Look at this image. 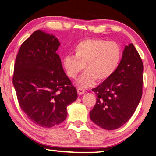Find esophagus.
<instances>
[{
    "label": "esophagus",
    "mask_w": 156,
    "mask_h": 156,
    "mask_svg": "<svg viewBox=\"0 0 156 156\" xmlns=\"http://www.w3.org/2000/svg\"><path fill=\"white\" fill-rule=\"evenodd\" d=\"M77 92H78V94L79 95H83L84 93H85V90L82 89H80V88H78V89H77Z\"/></svg>",
    "instance_id": "esophagus-1"
}]
</instances>
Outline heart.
<instances>
[{"label":"heart","mask_w":156,"mask_h":156,"mask_svg":"<svg viewBox=\"0 0 156 156\" xmlns=\"http://www.w3.org/2000/svg\"><path fill=\"white\" fill-rule=\"evenodd\" d=\"M121 50L114 41L86 39L74 47V56H65L63 66L70 78H76L84 67L83 74L76 81L80 89L94 85L97 80L103 82L112 76L119 63Z\"/></svg>","instance_id":"obj_1"}]
</instances>
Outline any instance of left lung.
<instances>
[{
  "mask_svg": "<svg viewBox=\"0 0 156 156\" xmlns=\"http://www.w3.org/2000/svg\"><path fill=\"white\" fill-rule=\"evenodd\" d=\"M143 64L132 44L125 46L112 76L92 90L97 95L90 112L93 123L107 130L124 125L135 112L143 94Z\"/></svg>",
  "mask_w": 156,
  "mask_h": 156,
  "instance_id": "1",
  "label": "left lung"
}]
</instances>
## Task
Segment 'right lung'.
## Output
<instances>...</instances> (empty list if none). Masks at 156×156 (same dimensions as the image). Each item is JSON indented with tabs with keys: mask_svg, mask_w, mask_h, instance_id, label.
I'll return each instance as SVG.
<instances>
[{
	"mask_svg": "<svg viewBox=\"0 0 156 156\" xmlns=\"http://www.w3.org/2000/svg\"><path fill=\"white\" fill-rule=\"evenodd\" d=\"M60 45L55 35L36 30L22 44L14 65L13 84L21 109L44 127L63 122L67 106L78 98L56 52Z\"/></svg>",
	"mask_w": 156,
	"mask_h": 156,
	"instance_id": "obj_1",
	"label": "right lung"
}]
</instances>
